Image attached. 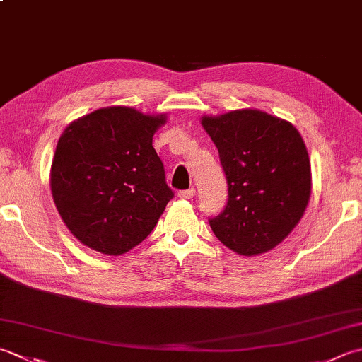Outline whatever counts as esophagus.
<instances>
[{"instance_id":"1","label":"esophagus","mask_w":362,"mask_h":362,"mask_svg":"<svg viewBox=\"0 0 362 362\" xmlns=\"http://www.w3.org/2000/svg\"><path fill=\"white\" fill-rule=\"evenodd\" d=\"M196 189L194 188H188V189H182L177 193V197H180V199H191V197H194Z\"/></svg>"}]
</instances>
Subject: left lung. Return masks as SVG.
<instances>
[{
	"mask_svg": "<svg viewBox=\"0 0 362 362\" xmlns=\"http://www.w3.org/2000/svg\"><path fill=\"white\" fill-rule=\"evenodd\" d=\"M228 180L224 210L210 218L216 238L240 256L273 250L308 207L310 163L301 134L284 119L260 110L204 116Z\"/></svg>",
	"mask_w": 362,
	"mask_h": 362,
	"instance_id": "8db88e82",
	"label": "left lung"
}]
</instances>
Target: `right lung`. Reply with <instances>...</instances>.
<instances>
[{
	"mask_svg": "<svg viewBox=\"0 0 362 362\" xmlns=\"http://www.w3.org/2000/svg\"><path fill=\"white\" fill-rule=\"evenodd\" d=\"M166 115L108 106L74 120L58 141L49 173L56 209L83 245L119 256L158 223L174 191L152 138Z\"/></svg>",
	"mask_w": 362,
	"mask_h": 362,
	"instance_id": "obj_1",
	"label": "right lung"
}]
</instances>
